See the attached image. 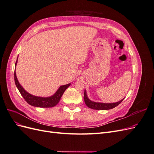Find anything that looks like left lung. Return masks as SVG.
<instances>
[{"label":"left lung","mask_w":154,"mask_h":154,"mask_svg":"<svg viewBox=\"0 0 154 154\" xmlns=\"http://www.w3.org/2000/svg\"><path fill=\"white\" fill-rule=\"evenodd\" d=\"M124 100H122L121 101L116 102V103H97V102H94L91 101L87 97L86 91L84 92V101L86 105L89 107L91 109H94V110H109L114 108V107L117 106L119 104L122 103V101Z\"/></svg>","instance_id":"obj_1"}]
</instances>
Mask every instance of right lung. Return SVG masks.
<instances>
[{
    "label": "right lung",
    "instance_id": "1",
    "mask_svg": "<svg viewBox=\"0 0 154 154\" xmlns=\"http://www.w3.org/2000/svg\"><path fill=\"white\" fill-rule=\"evenodd\" d=\"M17 63V60L15 63V66ZM14 78H15V83L17 88L19 91L20 93L24 99L26 100L27 103H29L31 106H34L36 107H42V108H49V107H53L56 105L60 101V98L62 96L63 92H65L67 87H69L71 85V83L69 84L62 85L60 87L58 90L57 91L55 94L48 97H42L38 96H35L33 95H31L29 94L28 92H26L23 87L20 85L19 82H18L17 78L16 76L15 71L14 72Z\"/></svg>",
    "mask_w": 154,
    "mask_h": 154
}]
</instances>
